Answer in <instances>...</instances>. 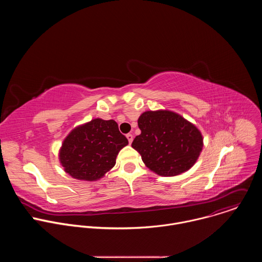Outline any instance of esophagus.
I'll use <instances>...</instances> for the list:
<instances>
[{
  "instance_id": "1",
  "label": "esophagus",
  "mask_w": 262,
  "mask_h": 262,
  "mask_svg": "<svg viewBox=\"0 0 262 262\" xmlns=\"http://www.w3.org/2000/svg\"><path fill=\"white\" fill-rule=\"evenodd\" d=\"M126 138H127V140H128V143L132 144V142H133V140H134V136H133L132 134H127V135H126Z\"/></svg>"
}]
</instances>
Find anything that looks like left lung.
<instances>
[{"label":"left lung","mask_w":262,"mask_h":262,"mask_svg":"<svg viewBox=\"0 0 262 262\" xmlns=\"http://www.w3.org/2000/svg\"><path fill=\"white\" fill-rule=\"evenodd\" d=\"M141 134L132 147L147 168L160 176H176L190 170L203 147L201 132L181 115L168 110L146 111L138 119Z\"/></svg>","instance_id":"1"}]
</instances>
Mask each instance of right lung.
Returning <instances> with one entry per match:
<instances>
[{
    "label": "right lung",
    "mask_w": 262,
    "mask_h": 262,
    "mask_svg": "<svg viewBox=\"0 0 262 262\" xmlns=\"http://www.w3.org/2000/svg\"><path fill=\"white\" fill-rule=\"evenodd\" d=\"M127 144L116 121L95 118L68 134L59 150V161L71 177L95 181L115 166L119 151Z\"/></svg>",
    "instance_id": "obj_1"
}]
</instances>
